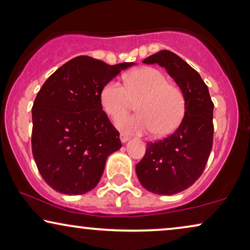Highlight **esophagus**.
<instances>
[{
  "label": "esophagus",
  "mask_w": 250,
  "mask_h": 250,
  "mask_svg": "<svg viewBox=\"0 0 250 250\" xmlns=\"http://www.w3.org/2000/svg\"><path fill=\"white\" fill-rule=\"evenodd\" d=\"M119 138H121V141H122V143H126L128 141V136L127 135H125V134H123V133H121V135H119Z\"/></svg>",
  "instance_id": "34e87169"
}]
</instances>
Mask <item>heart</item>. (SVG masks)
<instances>
[{
	"label": "heart",
	"mask_w": 250,
	"mask_h": 250,
	"mask_svg": "<svg viewBox=\"0 0 250 250\" xmlns=\"http://www.w3.org/2000/svg\"><path fill=\"white\" fill-rule=\"evenodd\" d=\"M133 101L138 102L136 108L139 114L115 121L116 127L125 134L155 132L158 136L168 135L177 128L186 114L183 92L155 68H142L127 74L124 84L115 80L108 82L100 94L102 108L112 118L125 113Z\"/></svg>",
	"instance_id": "heart-1"
}]
</instances>
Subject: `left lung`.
Returning a JSON list of instances; mask_svg holds the SVG:
<instances>
[{
  "mask_svg": "<svg viewBox=\"0 0 250 250\" xmlns=\"http://www.w3.org/2000/svg\"><path fill=\"white\" fill-rule=\"evenodd\" d=\"M143 63L165 68L186 98L179 127L165 139L146 143V155L135 167L145 189L172 196L192 186L204 172L213 146L214 104L200 75L177 54L162 50Z\"/></svg>",
  "mask_w": 250,
  "mask_h": 250,
  "instance_id": "8db88e82",
  "label": "left lung"
}]
</instances>
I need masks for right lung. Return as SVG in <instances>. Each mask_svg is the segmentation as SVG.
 <instances>
[{"label":"right lung","mask_w":250,"mask_h":250,"mask_svg":"<svg viewBox=\"0 0 250 250\" xmlns=\"http://www.w3.org/2000/svg\"><path fill=\"white\" fill-rule=\"evenodd\" d=\"M134 62L107 64L74 58L45 81L34 101L32 150L44 181L63 194L97 187L107 158L121 149L119 133L102 110L108 82Z\"/></svg>","instance_id":"right-lung-1"}]
</instances>
